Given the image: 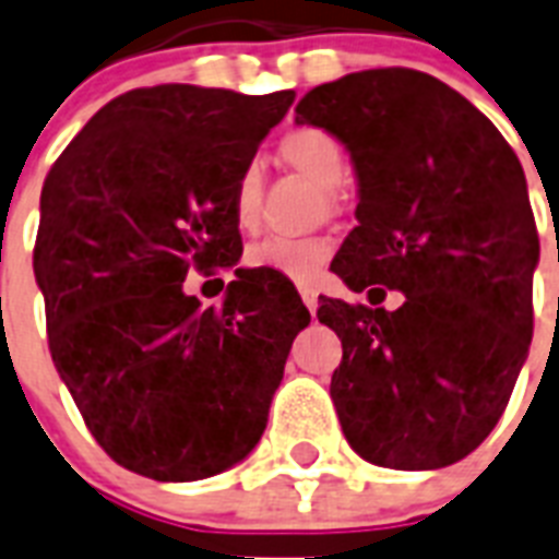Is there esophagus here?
<instances>
[{"instance_id": "1", "label": "esophagus", "mask_w": 559, "mask_h": 559, "mask_svg": "<svg viewBox=\"0 0 559 559\" xmlns=\"http://www.w3.org/2000/svg\"><path fill=\"white\" fill-rule=\"evenodd\" d=\"M298 293H301V301L307 304V310H310V312L319 310V293H316V289H312V287H298Z\"/></svg>"}]
</instances>
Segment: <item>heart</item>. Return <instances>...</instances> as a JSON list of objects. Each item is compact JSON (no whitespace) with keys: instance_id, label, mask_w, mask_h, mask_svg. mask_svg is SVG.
<instances>
[{"instance_id":"obj_1","label":"heart","mask_w":559,"mask_h":559,"mask_svg":"<svg viewBox=\"0 0 559 559\" xmlns=\"http://www.w3.org/2000/svg\"><path fill=\"white\" fill-rule=\"evenodd\" d=\"M278 157L289 169L301 171L321 189H338L347 177V154L330 131L319 126H298L278 143ZM264 171L258 163H247L233 186V215L240 229H252L261 215ZM333 247L326 238H287L270 235L247 249L249 270H272L289 281H312L330 261Z\"/></svg>"}]
</instances>
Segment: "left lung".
I'll return each mask as SVG.
<instances>
[{"label":"left lung","instance_id":"1","mask_svg":"<svg viewBox=\"0 0 559 559\" xmlns=\"http://www.w3.org/2000/svg\"><path fill=\"white\" fill-rule=\"evenodd\" d=\"M295 122L335 134L356 166L358 226L330 270L353 293H406L393 313L374 298L321 301L344 350L330 382L344 437L382 468L465 460L500 421L531 344L534 215L514 148L411 68L319 85Z\"/></svg>","mask_w":559,"mask_h":559}]
</instances>
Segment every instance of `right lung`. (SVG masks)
Returning <instances> with one entry per match:
<instances>
[{"instance_id": "obj_1", "label": "right lung", "mask_w": 559, "mask_h": 559, "mask_svg": "<svg viewBox=\"0 0 559 559\" xmlns=\"http://www.w3.org/2000/svg\"><path fill=\"white\" fill-rule=\"evenodd\" d=\"M293 99L134 88L99 108L45 177L34 272L53 367L91 437L134 474L206 479L264 433L310 310L278 272L235 270L221 307L183 281L238 264L235 177Z\"/></svg>"}]
</instances>
